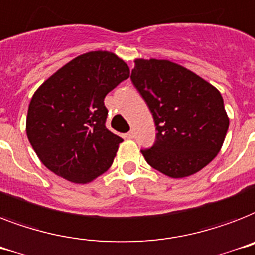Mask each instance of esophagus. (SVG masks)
<instances>
[{
  "mask_svg": "<svg viewBox=\"0 0 255 255\" xmlns=\"http://www.w3.org/2000/svg\"><path fill=\"white\" fill-rule=\"evenodd\" d=\"M126 137L130 138V139H133V138H135V130H130L129 133L126 134Z\"/></svg>",
  "mask_w": 255,
  "mask_h": 255,
  "instance_id": "34e87169",
  "label": "esophagus"
}]
</instances>
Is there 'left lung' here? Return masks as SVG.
Wrapping results in <instances>:
<instances>
[{
    "mask_svg": "<svg viewBox=\"0 0 255 255\" xmlns=\"http://www.w3.org/2000/svg\"><path fill=\"white\" fill-rule=\"evenodd\" d=\"M131 81L155 122L156 140L146 162L170 178L203 170L223 147L229 128L219 89L166 59H135Z\"/></svg>",
    "mask_w": 255,
    "mask_h": 255,
    "instance_id": "left-lung-1",
    "label": "left lung"
}]
</instances>
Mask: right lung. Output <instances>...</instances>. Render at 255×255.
Returning a JSON list of instances; mask_svg holds the SVG:
<instances>
[{"mask_svg": "<svg viewBox=\"0 0 255 255\" xmlns=\"http://www.w3.org/2000/svg\"><path fill=\"white\" fill-rule=\"evenodd\" d=\"M130 76L115 52L79 55L32 95L26 134L39 160L54 174L85 184L112 166L122 138L107 129L104 99Z\"/></svg>", "mask_w": 255, "mask_h": 255, "instance_id": "right-lung-1", "label": "right lung"}]
</instances>
